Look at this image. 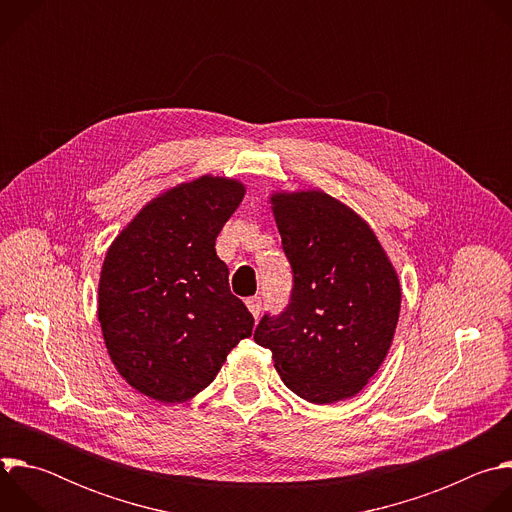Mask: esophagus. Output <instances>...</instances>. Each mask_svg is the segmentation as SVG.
<instances>
[{
  "mask_svg": "<svg viewBox=\"0 0 512 512\" xmlns=\"http://www.w3.org/2000/svg\"><path fill=\"white\" fill-rule=\"evenodd\" d=\"M247 308H249V312L255 316V318H259V314H261V298L259 296H253V298H247Z\"/></svg>",
  "mask_w": 512,
  "mask_h": 512,
  "instance_id": "esophagus-1",
  "label": "esophagus"
}]
</instances>
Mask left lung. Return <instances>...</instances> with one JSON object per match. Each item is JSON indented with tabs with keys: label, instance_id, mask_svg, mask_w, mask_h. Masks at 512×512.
Here are the masks:
<instances>
[{
	"label": "left lung",
	"instance_id": "8db88e82",
	"mask_svg": "<svg viewBox=\"0 0 512 512\" xmlns=\"http://www.w3.org/2000/svg\"><path fill=\"white\" fill-rule=\"evenodd\" d=\"M291 298L265 314L255 342L298 397L324 405L356 395L383 364L399 320L401 287L373 229L320 192L271 196Z\"/></svg>",
	"mask_w": 512,
	"mask_h": 512
}]
</instances>
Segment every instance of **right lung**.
<instances>
[{
	"label": "right lung",
	"instance_id": "right-lung-1",
	"mask_svg": "<svg viewBox=\"0 0 512 512\" xmlns=\"http://www.w3.org/2000/svg\"><path fill=\"white\" fill-rule=\"evenodd\" d=\"M245 196L202 176L145 204L105 255L99 322L119 375L139 393L182 403L206 389L253 316L231 294L214 241Z\"/></svg>",
	"mask_w": 512,
	"mask_h": 512
}]
</instances>
